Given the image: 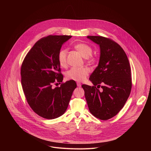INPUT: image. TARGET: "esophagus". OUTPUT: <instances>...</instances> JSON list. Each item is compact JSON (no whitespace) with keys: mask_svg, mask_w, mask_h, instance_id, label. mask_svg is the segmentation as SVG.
I'll use <instances>...</instances> for the list:
<instances>
[{"mask_svg":"<svg viewBox=\"0 0 151 151\" xmlns=\"http://www.w3.org/2000/svg\"><path fill=\"white\" fill-rule=\"evenodd\" d=\"M76 84H77V86H78V87H81V83L80 82H77V83H76Z\"/></svg>","mask_w":151,"mask_h":151,"instance_id":"1","label":"esophagus"}]
</instances>
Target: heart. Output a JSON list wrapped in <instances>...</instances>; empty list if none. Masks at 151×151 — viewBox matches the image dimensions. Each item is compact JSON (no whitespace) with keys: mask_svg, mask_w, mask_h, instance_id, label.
<instances>
[{"mask_svg":"<svg viewBox=\"0 0 151 151\" xmlns=\"http://www.w3.org/2000/svg\"><path fill=\"white\" fill-rule=\"evenodd\" d=\"M74 47L87 60L89 61L94 60V57L91 55L93 53V49L90 45L83 44V43H79V44H76ZM67 55L68 50L66 49L63 48L58 51L57 59L60 66L62 68L67 66ZM90 72V70L87 67L81 68H73L66 72V77L69 80L81 82L87 78Z\"/></svg>","mask_w":151,"mask_h":151,"instance_id":"b5f03b06","label":"heart"}]
</instances>
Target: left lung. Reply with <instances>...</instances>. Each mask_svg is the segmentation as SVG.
<instances>
[{
  "label": "left lung",
  "instance_id": "8db88e82",
  "mask_svg": "<svg viewBox=\"0 0 151 151\" xmlns=\"http://www.w3.org/2000/svg\"><path fill=\"white\" fill-rule=\"evenodd\" d=\"M87 37L99 45L100 57L98 66L90 77L94 86L83 84L82 87L91 114L107 120L122 109L130 94V63L124 50L111 39L100 36ZM100 86L101 91L98 89Z\"/></svg>",
  "mask_w": 151,
  "mask_h": 151
}]
</instances>
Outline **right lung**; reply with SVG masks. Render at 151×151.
<instances>
[{
  "label": "right lung",
  "instance_id": "obj_1",
  "mask_svg": "<svg viewBox=\"0 0 151 151\" xmlns=\"http://www.w3.org/2000/svg\"><path fill=\"white\" fill-rule=\"evenodd\" d=\"M71 36L49 35L37 40L27 54L21 68V85L28 104L39 116L57 118L66 112L75 81L63 82L57 55ZM62 83L60 87L53 84Z\"/></svg>",
  "mask_w": 151,
  "mask_h": 151
}]
</instances>
